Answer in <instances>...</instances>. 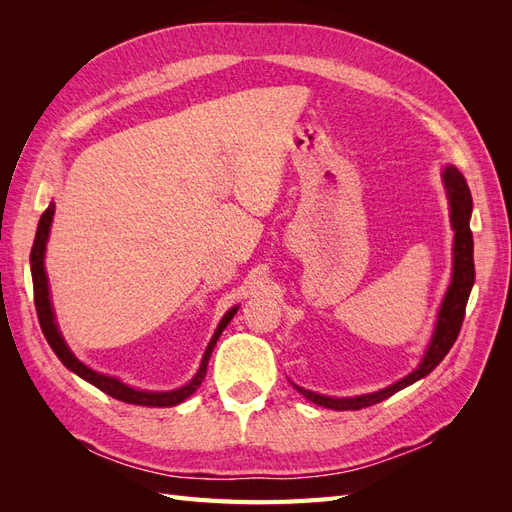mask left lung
Masks as SVG:
<instances>
[{"instance_id":"obj_1","label":"left lung","mask_w":512,"mask_h":512,"mask_svg":"<svg viewBox=\"0 0 512 512\" xmlns=\"http://www.w3.org/2000/svg\"><path fill=\"white\" fill-rule=\"evenodd\" d=\"M444 183L448 190V198H451V222L455 230V269H453V282L446 290V297L440 309L438 316V327L436 333H433L431 344L427 348V354L423 363L418 365L410 376L404 380H399L391 384L389 389H382L378 393L371 395H361V397H348V399H333V397H324L312 391H305L301 386H297V391L307 397L309 401H314L316 406H324L331 410H361L367 406L380 404L382 399L395 395L397 391L406 389L412 382L425 378L429 371L436 369L440 361L448 354V350L453 348L455 339L461 331L463 318H466V305L470 299V290L474 286V239H472V230H470V215H472V194L466 179L459 173L455 166H448L444 170Z\"/></svg>"}]
</instances>
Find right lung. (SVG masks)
<instances>
[{
    "label": "right lung",
    "instance_id": "right-lung-1",
    "mask_svg": "<svg viewBox=\"0 0 512 512\" xmlns=\"http://www.w3.org/2000/svg\"><path fill=\"white\" fill-rule=\"evenodd\" d=\"M53 213H55V205L51 203L49 209L42 213L38 230H36V239H34V247H32V254H29V262H32V280H34V303H36V312H38V320H40V329L46 337V342L53 348V352L59 356V361L64 363L70 371H74L76 376H81L83 380L91 382L94 386H98L100 391H104L106 395H111L123 404H134V406H156V408H170V406H177L181 401L188 399L198 386L200 382L205 380L207 374V365H209V356L215 348V342H218L222 331L228 327V322L232 320V316L237 314L239 307H232L226 312V316L222 318L218 331H215L213 339L209 342L205 356H203V363H200L198 374L192 378L190 384L181 386L177 391H168V393H149V391H136L130 389L123 382H119L117 378H108L104 374H98V371L89 369L87 365H83L76 356L70 352V348L66 346L64 337H61L57 324H55V316H53V307H51V297H49V282H46V273H44V250H46V239H49V232H51V222H53Z\"/></svg>",
    "mask_w": 512,
    "mask_h": 512
}]
</instances>
